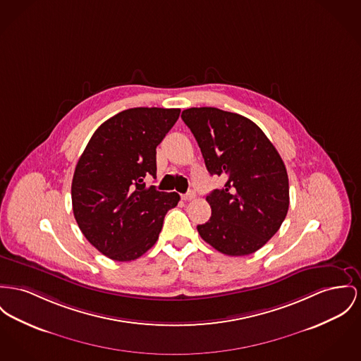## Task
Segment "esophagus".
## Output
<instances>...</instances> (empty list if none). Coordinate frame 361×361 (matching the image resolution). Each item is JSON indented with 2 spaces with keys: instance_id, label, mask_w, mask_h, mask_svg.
I'll return each instance as SVG.
<instances>
[{
  "instance_id": "1",
  "label": "esophagus",
  "mask_w": 361,
  "mask_h": 361,
  "mask_svg": "<svg viewBox=\"0 0 361 361\" xmlns=\"http://www.w3.org/2000/svg\"><path fill=\"white\" fill-rule=\"evenodd\" d=\"M182 198H183L185 201H192V200H194V198H195V192H186V194H183V195H182Z\"/></svg>"
}]
</instances>
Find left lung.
Masks as SVG:
<instances>
[{
    "label": "left lung",
    "mask_w": 361,
    "mask_h": 361,
    "mask_svg": "<svg viewBox=\"0 0 361 361\" xmlns=\"http://www.w3.org/2000/svg\"><path fill=\"white\" fill-rule=\"evenodd\" d=\"M182 121L223 189L207 195L212 216L198 224L201 238L227 256L255 253L288 215V178L283 160L262 128L238 114L212 106L189 108Z\"/></svg>",
    "instance_id": "8db88e82"
}]
</instances>
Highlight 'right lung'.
I'll list each match as a JSON object with an SVG mask.
<instances>
[{
  "label": "right lung",
  "instance_id": "1",
  "mask_svg": "<svg viewBox=\"0 0 361 361\" xmlns=\"http://www.w3.org/2000/svg\"><path fill=\"white\" fill-rule=\"evenodd\" d=\"M178 108H131L104 121L73 172L75 220L98 252L115 262L141 257L159 240L178 192L146 188L156 178V147L179 118Z\"/></svg>",
  "mask_w": 361,
  "mask_h": 361
}]
</instances>
